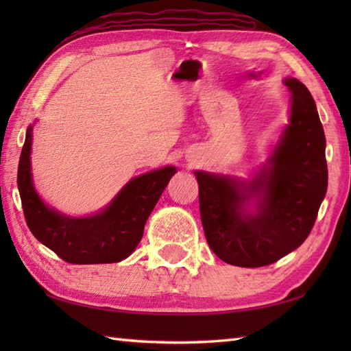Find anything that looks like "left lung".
I'll list each match as a JSON object with an SVG mask.
<instances>
[{"mask_svg":"<svg viewBox=\"0 0 351 351\" xmlns=\"http://www.w3.org/2000/svg\"><path fill=\"white\" fill-rule=\"evenodd\" d=\"M288 123L265 162L249 178L196 170L200 219L221 261L264 267L306 240L327 191L326 137L315 101L303 83L285 78Z\"/></svg>","mask_w":351,"mask_h":351,"instance_id":"obj_1","label":"left lung"}]
</instances>
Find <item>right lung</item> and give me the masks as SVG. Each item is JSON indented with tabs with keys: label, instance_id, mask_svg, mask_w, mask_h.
<instances>
[{
	"label": "right lung",
	"instance_id": "add662e5",
	"mask_svg": "<svg viewBox=\"0 0 351 351\" xmlns=\"http://www.w3.org/2000/svg\"><path fill=\"white\" fill-rule=\"evenodd\" d=\"M33 125L25 134L18 166L22 210L32 234L43 245L71 264H111L136 250L175 166L147 171L132 180L104 208L86 217H71L51 208L36 191L32 173Z\"/></svg>",
	"mask_w": 351,
	"mask_h": 351
}]
</instances>
